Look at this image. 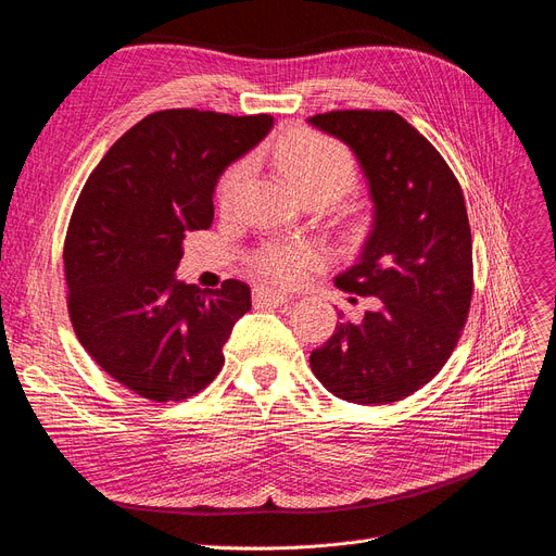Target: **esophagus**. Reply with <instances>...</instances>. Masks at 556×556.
<instances>
[{
  "mask_svg": "<svg viewBox=\"0 0 556 556\" xmlns=\"http://www.w3.org/2000/svg\"><path fill=\"white\" fill-rule=\"evenodd\" d=\"M253 299H255V303H264V305H282V303L290 301V296L280 294L276 290H269V287H257Z\"/></svg>",
  "mask_w": 556,
  "mask_h": 556,
  "instance_id": "1",
  "label": "esophagus"
}]
</instances>
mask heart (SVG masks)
Returning a JSON list of instances; mask_svg holds the SVG:
<instances>
[{
    "mask_svg": "<svg viewBox=\"0 0 556 556\" xmlns=\"http://www.w3.org/2000/svg\"><path fill=\"white\" fill-rule=\"evenodd\" d=\"M278 162L299 193H324L330 201L353 189L355 162L351 152L330 139L317 135H296L278 148ZM249 164L237 162L228 168L218 187V201L224 207L232 205L247 182ZM324 253L313 241H276L266 243L253 257V269L276 285H296L321 262Z\"/></svg>",
    "mask_w": 556,
    "mask_h": 556,
    "instance_id": "b5f03b06",
    "label": "heart"
}]
</instances>
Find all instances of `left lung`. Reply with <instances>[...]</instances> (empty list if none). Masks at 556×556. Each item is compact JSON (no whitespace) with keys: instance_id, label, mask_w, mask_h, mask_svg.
Listing matches in <instances>:
<instances>
[{"instance_id":"left-lung-1","label":"left lung","mask_w":556,"mask_h":556,"mask_svg":"<svg viewBox=\"0 0 556 556\" xmlns=\"http://www.w3.org/2000/svg\"><path fill=\"white\" fill-rule=\"evenodd\" d=\"M307 125L349 146L371 201L369 235L336 285L379 299L361 321H338L309 367L344 402L392 404L433 379L468 319L472 235L463 191L440 152L394 111H330Z\"/></svg>"}]
</instances>
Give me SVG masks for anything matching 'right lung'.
Listing matches in <instances>:
<instances>
[{
    "instance_id": "right-lung-1",
    "label": "right lung",
    "mask_w": 556,
    "mask_h": 556,
    "mask_svg": "<svg viewBox=\"0 0 556 556\" xmlns=\"http://www.w3.org/2000/svg\"><path fill=\"white\" fill-rule=\"evenodd\" d=\"M274 127L269 114L166 109L109 148L65 235L71 321L81 346L150 402H182L224 367V344L251 309V287L177 280L187 232L207 230L224 170Z\"/></svg>"
}]
</instances>
